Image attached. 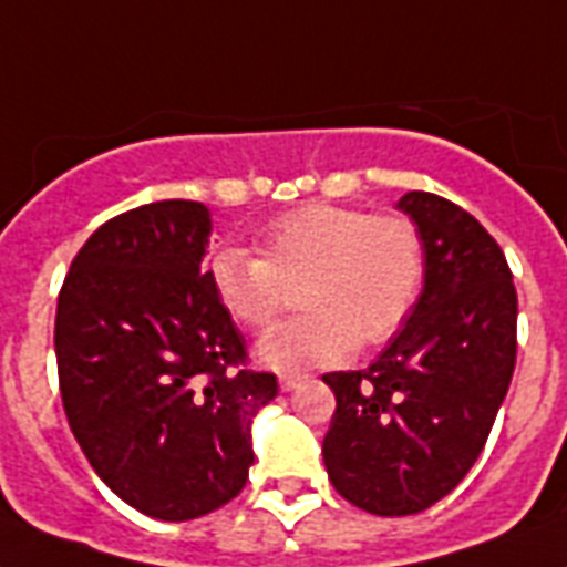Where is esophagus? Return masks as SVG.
Wrapping results in <instances>:
<instances>
[{"mask_svg": "<svg viewBox=\"0 0 567 567\" xmlns=\"http://www.w3.org/2000/svg\"><path fill=\"white\" fill-rule=\"evenodd\" d=\"M301 379H305L301 372H280L278 384H280V390H292L296 384H301Z\"/></svg>", "mask_w": 567, "mask_h": 567, "instance_id": "obj_1", "label": "esophagus"}]
</instances>
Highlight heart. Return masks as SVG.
<instances>
[{
    "label": "heart",
    "mask_w": 567,
    "mask_h": 567,
    "mask_svg": "<svg viewBox=\"0 0 567 567\" xmlns=\"http://www.w3.org/2000/svg\"><path fill=\"white\" fill-rule=\"evenodd\" d=\"M257 254L218 248L206 278L218 305L248 331H266L298 287L292 322L260 343L271 370H301L346 361L358 349L393 340L423 296L425 239L408 215L358 206L305 204L271 218Z\"/></svg>",
    "instance_id": "1"
}]
</instances>
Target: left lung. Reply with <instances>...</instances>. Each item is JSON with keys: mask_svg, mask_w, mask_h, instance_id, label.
<instances>
[{"mask_svg": "<svg viewBox=\"0 0 567 567\" xmlns=\"http://www.w3.org/2000/svg\"><path fill=\"white\" fill-rule=\"evenodd\" d=\"M399 209L425 239L423 296L379 361L322 375L337 396L328 480L381 517L425 512L467 476L517 358V292L494 236L432 192H408Z\"/></svg>", "mask_w": 567, "mask_h": 567, "instance_id": "obj_1", "label": "left lung"}]
</instances>
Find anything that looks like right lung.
<instances>
[{
  "instance_id": "right-lung-1",
  "label": "right lung",
  "mask_w": 567,
  "mask_h": 567,
  "mask_svg": "<svg viewBox=\"0 0 567 567\" xmlns=\"http://www.w3.org/2000/svg\"><path fill=\"white\" fill-rule=\"evenodd\" d=\"M209 230L197 200L109 218L70 262L55 310L70 432L117 497L159 520L209 515L245 488L251 420L278 396L200 269Z\"/></svg>"
}]
</instances>
